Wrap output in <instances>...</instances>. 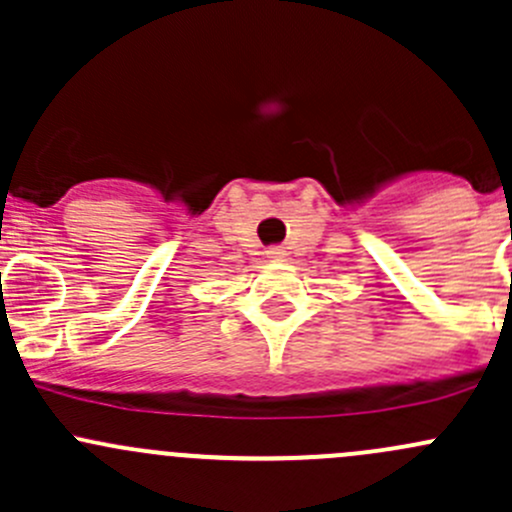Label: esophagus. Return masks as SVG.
Returning a JSON list of instances; mask_svg holds the SVG:
<instances>
[{"label":"esophagus","instance_id":"1","mask_svg":"<svg viewBox=\"0 0 512 512\" xmlns=\"http://www.w3.org/2000/svg\"><path fill=\"white\" fill-rule=\"evenodd\" d=\"M267 257H272V260H282V257H287V250L285 247H270V250H267Z\"/></svg>","mask_w":512,"mask_h":512}]
</instances>
